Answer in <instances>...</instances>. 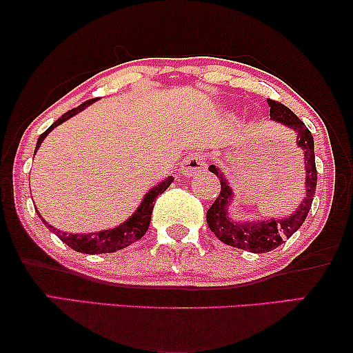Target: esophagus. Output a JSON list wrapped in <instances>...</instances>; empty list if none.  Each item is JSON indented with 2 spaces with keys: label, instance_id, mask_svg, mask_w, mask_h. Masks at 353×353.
<instances>
[{
  "label": "esophagus",
  "instance_id": "34e87169",
  "mask_svg": "<svg viewBox=\"0 0 353 353\" xmlns=\"http://www.w3.org/2000/svg\"><path fill=\"white\" fill-rule=\"evenodd\" d=\"M207 168V157L204 154H191L190 157L185 159V162H183V173L185 175H196V173H201V172H205Z\"/></svg>",
  "mask_w": 353,
  "mask_h": 353
}]
</instances>
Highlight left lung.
I'll list each match as a JSON object with an SVG mask.
<instances>
[{"instance_id":"left-lung-1","label":"left lung","mask_w":353,"mask_h":353,"mask_svg":"<svg viewBox=\"0 0 353 353\" xmlns=\"http://www.w3.org/2000/svg\"><path fill=\"white\" fill-rule=\"evenodd\" d=\"M270 104V117L286 127L292 128L297 134V146L303 151V163H305V199L299 205L296 214L281 220H267L262 223H239L228 219L226 209L231 201V188L223 175L216 170L214 165L209 170L216 175L220 180V194L216 196L214 204L207 210V225L212 233L219 238L221 243L238 248L243 250H249L254 254H265L270 250L276 249L283 244L284 239H289L296 231L301 228L305 221L308 212H310L313 196L316 190V167H315V151H313V137L305 123L292 112L286 105L278 103V101L268 99Z\"/></svg>"}]
</instances>
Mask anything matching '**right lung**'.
Segmentation results:
<instances>
[{
  "instance_id": "obj_1",
  "label": "right lung",
  "mask_w": 353,
  "mask_h": 353,
  "mask_svg": "<svg viewBox=\"0 0 353 353\" xmlns=\"http://www.w3.org/2000/svg\"><path fill=\"white\" fill-rule=\"evenodd\" d=\"M93 101L94 99L85 101V103H81L79 105V108L70 109L69 112H65L61 119H57L45 133L40 134V138H38V143H37V148H35V152H37V149L40 148L43 139L46 138V134L50 133L52 128L57 127V125L62 122H65L67 119L74 117L75 114H79L80 110H83L86 105H90ZM172 183H173V176L167 178V180L162 181L161 185L152 188V190L146 194V197H144L141 205L138 207V210L134 212V214L130 216L125 223H122L114 230H105V231H99V233H91V234H70V233H65V231H59V230L52 228V226L48 225L45 220H43V223H45L48 228H50L52 233H54L57 238L62 241V243H65L69 248L77 250V252H81V254L115 252V250H120V249L127 248V245H130V244H133L134 241L141 239L143 236L146 234L149 223H151V215H152L154 204H156V199L162 194L163 191L167 190L168 186L172 185Z\"/></svg>"
}]
</instances>
